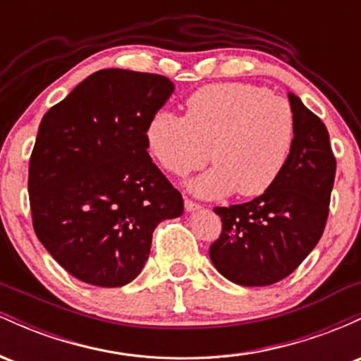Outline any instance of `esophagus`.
Returning <instances> with one entry per match:
<instances>
[{
  "mask_svg": "<svg viewBox=\"0 0 361 361\" xmlns=\"http://www.w3.org/2000/svg\"><path fill=\"white\" fill-rule=\"evenodd\" d=\"M202 205H198L197 202L190 200V198H185V210L186 212H195V210H200Z\"/></svg>",
  "mask_w": 361,
  "mask_h": 361,
  "instance_id": "esophagus-1",
  "label": "esophagus"
}]
</instances>
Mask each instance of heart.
Returning a JSON list of instances; mask_svg holds the SVG:
<instances>
[{"mask_svg": "<svg viewBox=\"0 0 361 361\" xmlns=\"http://www.w3.org/2000/svg\"><path fill=\"white\" fill-rule=\"evenodd\" d=\"M293 139L290 103L246 82L200 88L186 100V117L159 111L146 132L151 154L176 176L204 168L210 149L215 166L190 183L204 198L264 193L283 171Z\"/></svg>", "mask_w": 361, "mask_h": 361, "instance_id": "heart-1", "label": "heart"}]
</instances>
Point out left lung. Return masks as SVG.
<instances>
[{
  "label": "left lung",
  "instance_id": "obj_1",
  "mask_svg": "<svg viewBox=\"0 0 361 361\" xmlns=\"http://www.w3.org/2000/svg\"><path fill=\"white\" fill-rule=\"evenodd\" d=\"M295 139L279 180L251 202L215 207L222 233L210 259L222 276L244 287L283 280L307 258L324 233L336 157L322 120L288 93Z\"/></svg>",
  "mask_w": 361,
  "mask_h": 361
}]
</instances>
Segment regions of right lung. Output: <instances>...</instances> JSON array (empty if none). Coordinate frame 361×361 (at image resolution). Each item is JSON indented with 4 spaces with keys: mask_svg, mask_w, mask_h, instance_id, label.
Returning <instances> with one entry per match:
<instances>
[{
    "mask_svg": "<svg viewBox=\"0 0 361 361\" xmlns=\"http://www.w3.org/2000/svg\"><path fill=\"white\" fill-rule=\"evenodd\" d=\"M173 91L159 74L102 69L40 122L28 166L32 222L52 258L85 283H130L157 224L183 214L146 140Z\"/></svg>",
    "mask_w": 361,
    "mask_h": 361,
    "instance_id": "1",
    "label": "right lung"
}]
</instances>
